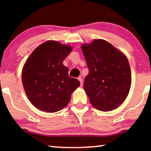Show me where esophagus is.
<instances>
[{"instance_id":"1","label":"esophagus","mask_w":151,"mask_h":151,"mask_svg":"<svg viewBox=\"0 0 151 151\" xmlns=\"http://www.w3.org/2000/svg\"><path fill=\"white\" fill-rule=\"evenodd\" d=\"M78 80H79V81H80V85H82V82H83V81H82V78L81 77H79V78H78Z\"/></svg>"}]
</instances>
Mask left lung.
Returning <instances> with one entry per match:
<instances>
[{"mask_svg":"<svg viewBox=\"0 0 151 151\" xmlns=\"http://www.w3.org/2000/svg\"><path fill=\"white\" fill-rule=\"evenodd\" d=\"M89 73L84 88L91 104L98 110L110 111L127 98L131 72L126 55L104 40L96 39L81 47Z\"/></svg>","mask_w":151,"mask_h":151,"instance_id":"1","label":"left lung"}]
</instances>
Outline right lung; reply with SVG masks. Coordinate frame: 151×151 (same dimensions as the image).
Segmentation results:
<instances>
[{"label":"right lung","mask_w":151,"mask_h":151,"mask_svg":"<svg viewBox=\"0 0 151 151\" xmlns=\"http://www.w3.org/2000/svg\"><path fill=\"white\" fill-rule=\"evenodd\" d=\"M72 50L69 45L48 40L38 46L27 60L22 81L32 104L42 111L54 113L67 106L80 82L69 76L63 62Z\"/></svg>","instance_id":"right-lung-1"}]
</instances>
